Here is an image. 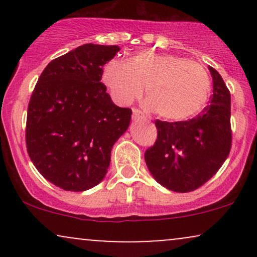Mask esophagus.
I'll return each mask as SVG.
<instances>
[{
	"mask_svg": "<svg viewBox=\"0 0 257 257\" xmlns=\"http://www.w3.org/2000/svg\"><path fill=\"white\" fill-rule=\"evenodd\" d=\"M133 119L137 120V119H145V116L143 114V112L138 108H133Z\"/></svg>",
	"mask_w": 257,
	"mask_h": 257,
	"instance_id": "1",
	"label": "esophagus"
}]
</instances>
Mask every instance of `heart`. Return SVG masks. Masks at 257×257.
Masks as SVG:
<instances>
[{
  "label": "heart",
  "mask_w": 257,
  "mask_h": 257,
  "mask_svg": "<svg viewBox=\"0 0 257 257\" xmlns=\"http://www.w3.org/2000/svg\"><path fill=\"white\" fill-rule=\"evenodd\" d=\"M102 81L120 105L132 104L145 88L147 108L173 122L198 114L211 90L210 77L202 65L152 51L139 52L128 61H108Z\"/></svg>",
  "instance_id": "heart-1"
}]
</instances>
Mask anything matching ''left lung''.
<instances>
[{
    "mask_svg": "<svg viewBox=\"0 0 257 257\" xmlns=\"http://www.w3.org/2000/svg\"><path fill=\"white\" fill-rule=\"evenodd\" d=\"M209 71L213 77L210 104L192 119H156L157 139L145 152L153 178L174 192H191L204 185L231 151V94L220 73L211 66Z\"/></svg>",
    "mask_w": 257,
    "mask_h": 257,
    "instance_id": "1",
    "label": "left lung"
}]
</instances>
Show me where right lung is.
<instances>
[{"label": "right lung", "mask_w": 257, "mask_h": 257, "mask_svg": "<svg viewBox=\"0 0 257 257\" xmlns=\"http://www.w3.org/2000/svg\"><path fill=\"white\" fill-rule=\"evenodd\" d=\"M117 46L87 43L46 66L28 106L29 157L44 179L82 192L101 182L111 150L128 129L132 110L112 102L101 82Z\"/></svg>", "instance_id": "1"}]
</instances>
